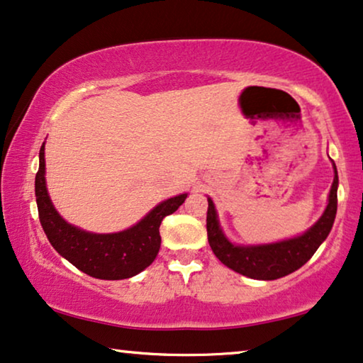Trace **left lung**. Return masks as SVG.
<instances>
[{
    "label": "left lung",
    "mask_w": 363,
    "mask_h": 363,
    "mask_svg": "<svg viewBox=\"0 0 363 363\" xmlns=\"http://www.w3.org/2000/svg\"><path fill=\"white\" fill-rule=\"evenodd\" d=\"M334 182L329 193V204L324 214L308 233L296 239L283 240L278 244L257 245V247H239L230 244L224 238L219 228L216 209L211 199L208 198L206 230L208 242L211 245L214 255L225 267L234 272L255 280H277L298 270L314 255L318 247L321 245L333 229L335 213H337V170L334 165Z\"/></svg>",
    "instance_id": "obj_1"
}]
</instances>
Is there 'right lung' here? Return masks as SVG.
<instances>
[{
    "mask_svg": "<svg viewBox=\"0 0 363 363\" xmlns=\"http://www.w3.org/2000/svg\"><path fill=\"white\" fill-rule=\"evenodd\" d=\"M44 144L39 152V172L35 175L42 229L52 247L62 257L86 275L101 280H124L138 275L155 260L160 249V224L165 216L175 213L186 194L170 198L155 206L147 216L128 230L118 234H91L73 228L59 216L52 206L45 188Z\"/></svg>",
    "mask_w": 363,
    "mask_h": 363,
    "instance_id": "1",
    "label": "right lung"
}]
</instances>
